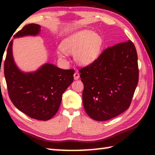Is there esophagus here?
<instances>
[{"instance_id":"34e87169","label":"esophagus","mask_w":155,"mask_h":155,"mask_svg":"<svg viewBox=\"0 0 155 155\" xmlns=\"http://www.w3.org/2000/svg\"><path fill=\"white\" fill-rule=\"evenodd\" d=\"M79 77H80L79 73H78V71H76V72H74V79H75V80L78 79V78H79Z\"/></svg>"}]
</instances>
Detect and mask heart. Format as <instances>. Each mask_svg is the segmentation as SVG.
I'll return each instance as SVG.
<instances>
[{
  "label": "heart",
  "mask_w": 155,
  "mask_h": 155,
  "mask_svg": "<svg viewBox=\"0 0 155 155\" xmlns=\"http://www.w3.org/2000/svg\"><path fill=\"white\" fill-rule=\"evenodd\" d=\"M103 39L98 34L91 31H83L75 33L64 41L61 48L68 54H74L75 61L81 65H88L94 62L101 53ZM61 59L64 54L57 52Z\"/></svg>",
  "instance_id": "1"
}]
</instances>
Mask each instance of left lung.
I'll use <instances>...</instances> for the list:
<instances>
[{"label":"left lung","mask_w":155,"mask_h":155,"mask_svg":"<svg viewBox=\"0 0 155 155\" xmlns=\"http://www.w3.org/2000/svg\"><path fill=\"white\" fill-rule=\"evenodd\" d=\"M83 104L96 121L117 116L129 107L139 80L137 54L130 40L110 46L79 70Z\"/></svg>","instance_id":"obj_1"}]
</instances>
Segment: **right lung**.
Listing matches in <instances>:
<instances>
[{
	"instance_id": "right-lung-1",
	"label": "right lung",
	"mask_w": 155,
	"mask_h": 155,
	"mask_svg": "<svg viewBox=\"0 0 155 155\" xmlns=\"http://www.w3.org/2000/svg\"><path fill=\"white\" fill-rule=\"evenodd\" d=\"M39 25L29 24L14 35V38L40 33ZM10 41L4 63V74L9 98L14 106L38 120L52 118L58 111L62 94L72 83L74 70H63L45 64L35 72L25 73L18 69L12 54Z\"/></svg>"
}]
</instances>
